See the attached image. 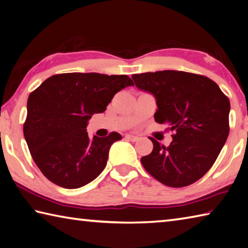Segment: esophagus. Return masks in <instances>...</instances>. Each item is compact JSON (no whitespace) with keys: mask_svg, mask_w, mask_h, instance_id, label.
I'll return each instance as SVG.
<instances>
[{"mask_svg":"<svg viewBox=\"0 0 248 248\" xmlns=\"http://www.w3.org/2000/svg\"><path fill=\"white\" fill-rule=\"evenodd\" d=\"M138 137H136V136H131V134H127V136H125V140H128V141H131V142H136V141H138Z\"/></svg>","mask_w":248,"mask_h":248,"instance_id":"34e87169","label":"esophagus"}]
</instances>
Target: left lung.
<instances>
[{
	"mask_svg": "<svg viewBox=\"0 0 248 248\" xmlns=\"http://www.w3.org/2000/svg\"><path fill=\"white\" fill-rule=\"evenodd\" d=\"M137 88L154 95L155 121L167 124L169 146L150 138L153 151L141 163L165 186L182 187L196 182L217 159L229 136L230 101L205 76L163 70L133 75Z\"/></svg>",
	"mask_w": 248,
	"mask_h": 248,
	"instance_id": "left-lung-1",
	"label": "left lung"
}]
</instances>
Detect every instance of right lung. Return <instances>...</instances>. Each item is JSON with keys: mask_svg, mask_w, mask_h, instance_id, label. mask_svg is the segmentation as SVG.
Instances as JSON below:
<instances>
[{"mask_svg": "<svg viewBox=\"0 0 248 248\" xmlns=\"http://www.w3.org/2000/svg\"><path fill=\"white\" fill-rule=\"evenodd\" d=\"M133 85L125 75H54L30 93L24 136L35 165L49 181L78 188L98 177L119 133L89 139L88 121L106 110L117 92Z\"/></svg>", "mask_w": 248, "mask_h": 248, "instance_id": "obj_1", "label": "right lung"}]
</instances>
